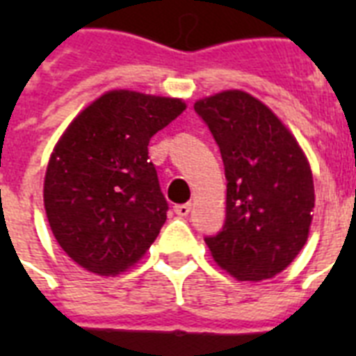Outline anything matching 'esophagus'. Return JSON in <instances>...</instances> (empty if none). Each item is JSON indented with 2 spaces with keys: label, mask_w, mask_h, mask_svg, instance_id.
Listing matches in <instances>:
<instances>
[{
  "label": "esophagus",
  "mask_w": 356,
  "mask_h": 356,
  "mask_svg": "<svg viewBox=\"0 0 356 356\" xmlns=\"http://www.w3.org/2000/svg\"><path fill=\"white\" fill-rule=\"evenodd\" d=\"M173 211H175V214H177V216L184 218L190 214V211H192V205H190V203H181V205L173 207Z\"/></svg>",
  "instance_id": "34e87169"
}]
</instances>
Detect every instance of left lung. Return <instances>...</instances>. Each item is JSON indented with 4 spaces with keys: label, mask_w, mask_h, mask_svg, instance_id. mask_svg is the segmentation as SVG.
<instances>
[{
    "label": "left lung",
    "mask_w": 356,
    "mask_h": 356,
    "mask_svg": "<svg viewBox=\"0 0 356 356\" xmlns=\"http://www.w3.org/2000/svg\"><path fill=\"white\" fill-rule=\"evenodd\" d=\"M211 129L227 177L225 223L205 243L240 281L282 271L303 249L314 211V183L298 140L245 92L227 90L194 105Z\"/></svg>",
    "instance_id": "8db88e82"
}]
</instances>
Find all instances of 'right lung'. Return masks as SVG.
I'll return each instance as SVG.
<instances>
[{
    "mask_svg": "<svg viewBox=\"0 0 356 356\" xmlns=\"http://www.w3.org/2000/svg\"><path fill=\"white\" fill-rule=\"evenodd\" d=\"M186 105L113 90L70 123L47 164L44 207L58 245L97 275H116L155 242L168 201L149 162L151 136Z\"/></svg>",
    "mask_w": 356,
    "mask_h": 356,
    "instance_id": "add662e5",
    "label": "right lung"
}]
</instances>
